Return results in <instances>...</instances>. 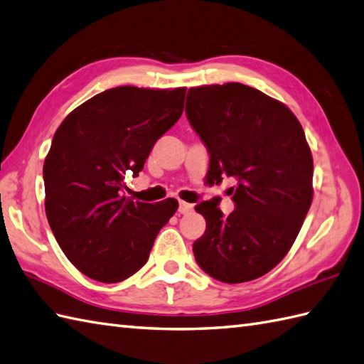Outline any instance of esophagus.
<instances>
[{"mask_svg": "<svg viewBox=\"0 0 364 364\" xmlns=\"http://www.w3.org/2000/svg\"><path fill=\"white\" fill-rule=\"evenodd\" d=\"M193 207H195V205L190 204V203H185V200H181V203H179V213L187 215V213L191 212Z\"/></svg>", "mask_w": 364, "mask_h": 364, "instance_id": "1", "label": "esophagus"}]
</instances>
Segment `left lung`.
Here are the masks:
<instances>
[{
    "label": "left lung",
    "mask_w": 364,
    "mask_h": 364,
    "mask_svg": "<svg viewBox=\"0 0 364 364\" xmlns=\"http://www.w3.org/2000/svg\"><path fill=\"white\" fill-rule=\"evenodd\" d=\"M185 112L208 149V179H237L230 215L196 207L207 223L193 243L196 262L224 284L262 277L291 249L313 200L304 129L284 102L238 82L191 87Z\"/></svg>",
    "instance_id": "obj_1"
}]
</instances>
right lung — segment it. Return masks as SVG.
Wrapping results in <instances>:
<instances>
[{
    "label": "right lung",
    "mask_w": 364,
    "mask_h": 364,
    "mask_svg": "<svg viewBox=\"0 0 364 364\" xmlns=\"http://www.w3.org/2000/svg\"><path fill=\"white\" fill-rule=\"evenodd\" d=\"M185 87L121 85L80 104L62 121L43 164L45 212L76 268L98 282L126 280L148 262L159 230L179 203L121 195L156 141L183 112Z\"/></svg>",
    "instance_id": "right-lung-1"
}]
</instances>
